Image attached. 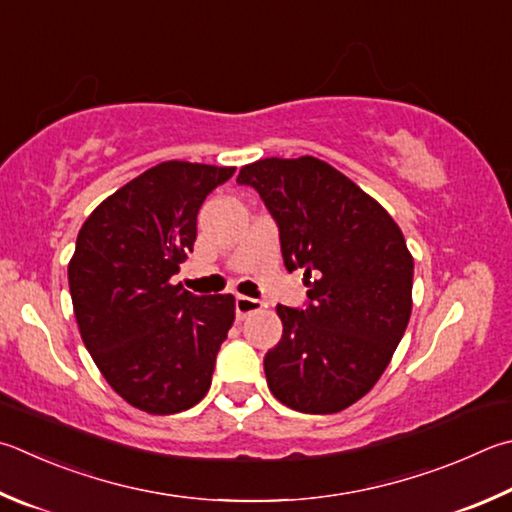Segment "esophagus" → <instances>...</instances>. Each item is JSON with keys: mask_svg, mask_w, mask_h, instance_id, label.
Segmentation results:
<instances>
[{"mask_svg": "<svg viewBox=\"0 0 512 512\" xmlns=\"http://www.w3.org/2000/svg\"><path fill=\"white\" fill-rule=\"evenodd\" d=\"M262 306L264 304L259 302V300H253V297H246V295H237L235 297V311H237V318L239 320H244L246 315L259 311V309H262Z\"/></svg>", "mask_w": 512, "mask_h": 512, "instance_id": "esophagus-1", "label": "esophagus"}]
</instances>
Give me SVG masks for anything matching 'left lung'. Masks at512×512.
Returning a JSON list of instances; mask_svg holds the SVG:
<instances>
[{"label": "left lung", "instance_id": "obj_1", "mask_svg": "<svg viewBox=\"0 0 512 512\" xmlns=\"http://www.w3.org/2000/svg\"><path fill=\"white\" fill-rule=\"evenodd\" d=\"M280 230L286 271L304 268L306 306H277L282 340L264 356L277 401L336 414L365 396L392 360L412 313L414 259L387 210L313 156L244 165Z\"/></svg>", "mask_w": 512, "mask_h": 512}]
</instances>
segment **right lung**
<instances>
[{"mask_svg": "<svg viewBox=\"0 0 512 512\" xmlns=\"http://www.w3.org/2000/svg\"><path fill=\"white\" fill-rule=\"evenodd\" d=\"M235 167L167 161L91 212L69 262L78 329L107 383L147 414L208 394L232 295H194L170 277L192 253L201 203Z\"/></svg>", "mask_w": 512, "mask_h": 512, "instance_id": "add662e5", "label": "right lung"}]
</instances>
